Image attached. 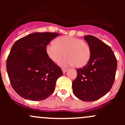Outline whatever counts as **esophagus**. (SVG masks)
<instances>
[{"label":"esophagus","instance_id":"34e87169","mask_svg":"<svg viewBox=\"0 0 125 125\" xmlns=\"http://www.w3.org/2000/svg\"><path fill=\"white\" fill-rule=\"evenodd\" d=\"M68 71V69L66 68H62V71L63 73H65Z\"/></svg>","mask_w":125,"mask_h":125}]
</instances>
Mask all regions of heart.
Segmentation results:
<instances>
[{
    "label": "heart",
    "mask_w": 125,
    "mask_h": 125,
    "mask_svg": "<svg viewBox=\"0 0 125 125\" xmlns=\"http://www.w3.org/2000/svg\"><path fill=\"white\" fill-rule=\"evenodd\" d=\"M48 56L52 62L59 63L65 54L66 57L60 62L63 66L74 65L82 67L86 65L91 57V49L82 39L71 36H62L50 43L46 47Z\"/></svg>",
    "instance_id": "1"
}]
</instances>
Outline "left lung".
Here are the masks:
<instances>
[{
  "label": "left lung",
  "mask_w": 125,
  "mask_h": 125,
  "mask_svg": "<svg viewBox=\"0 0 125 125\" xmlns=\"http://www.w3.org/2000/svg\"><path fill=\"white\" fill-rule=\"evenodd\" d=\"M91 49V57L83 68L77 69L73 91L80 100L91 102L100 99L110 91L115 80L117 61L110 46L97 37L84 38Z\"/></svg>",
  "instance_id": "1"
}]
</instances>
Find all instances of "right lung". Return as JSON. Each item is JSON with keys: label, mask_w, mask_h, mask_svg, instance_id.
<instances>
[{"label": "right lung", "mask_w": 125, "mask_h": 125, "mask_svg": "<svg viewBox=\"0 0 125 125\" xmlns=\"http://www.w3.org/2000/svg\"><path fill=\"white\" fill-rule=\"evenodd\" d=\"M57 32H34L19 39L7 60V70L12 88L22 97L42 100L55 89L61 68L48 56L46 47L59 36Z\"/></svg>", "instance_id": "add662e5"}]
</instances>
